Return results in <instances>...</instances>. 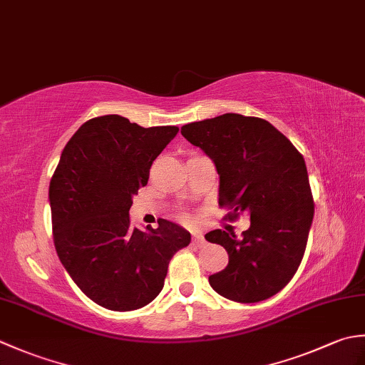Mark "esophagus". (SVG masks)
<instances>
[{"label": "esophagus", "instance_id": "1", "mask_svg": "<svg viewBox=\"0 0 365 365\" xmlns=\"http://www.w3.org/2000/svg\"><path fill=\"white\" fill-rule=\"evenodd\" d=\"M192 243H195L196 246H204L207 242H205V237L202 234H195L192 235Z\"/></svg>", "mask_w": 365, "mask_h": 365}]
</instances>
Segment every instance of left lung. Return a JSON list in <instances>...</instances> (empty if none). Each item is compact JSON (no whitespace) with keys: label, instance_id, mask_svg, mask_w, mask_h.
I'll use <instances>...</instances> for the list:
<instances>
[{"label":"left lung","instance_id":"1","mask_svg":"<svg viewBox=\"0 0 365 365\" xmlns=\"http://www.w3.org/2000/svg\"><path fill=\"white\" fill-rule=\"evenodd\" d=\"M182 135L215 163L218 204L230 207L234 216H251L242 238L220 229L205 235L229 254L227 267L208 282L237 302L271 298L297 273L312 226L304 158L269 122L235 113L191 122Z\"/></svg>","mask_w":365,"mask_h":365}]
</instances>
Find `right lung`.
I'll return each instance as SVG.
<instances>
[{"instance_id":"obj_1","label":"right lung","mask_w":365,"mask_h":365,"mask_svg":"<svg viewBox=\"0 0 365 365\" xmlns=\"http://www.w3.org/2000/svg\"><path fill=\"white\" fill-rule=\"evenodd\" d=\"M177 131L100 115L75 131L51 177L58 257L81 292L110 311H135L157 298L169 260L191 242L187 229L168 220L144 232L131 227L128 213Z\"/></svg>"}]
</instances>
